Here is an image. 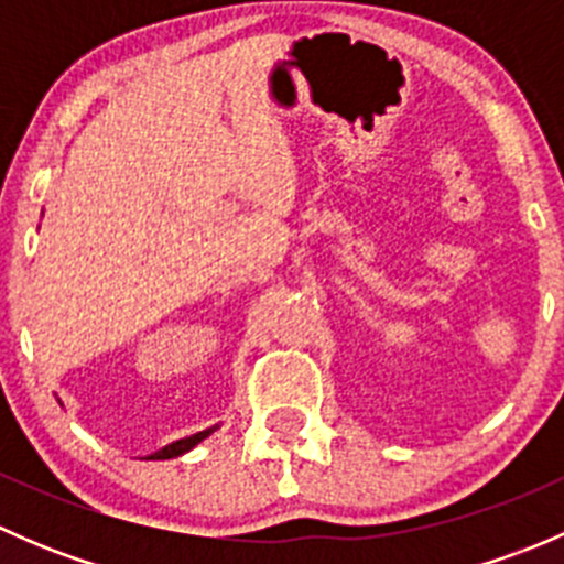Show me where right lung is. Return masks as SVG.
<instances>
[{"mask_svg":"<svg viewBox=\"0 0 564 564\" xmlns=\"http://www.w3.org/2000/svg\"><path fill=\"white\" fill-rule=\"evenodd\" d=\"M213 431H218V425H213V429H207V431H198V434H193V436H185V440H176V442H172V445L161 447V451H155V453H152V456H147V460H166V458L185 456V453L193 451V447H196L198 442L207 440V436L213 434Z\"/></svg>","mask_w":564,"mask_h":564,"instance_id":"add662e5","label":"right lung"}]
</instances>
